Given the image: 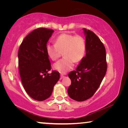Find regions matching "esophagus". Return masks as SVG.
Returning a JSON list of instances; mask_svg holds the SVG:
<instances>
[{
    "label": "esophagus",
    "instance_id": "34e87169",
    "mask_svg": "<svg viewBox=\"0 0 128 128\" xmlns=\"http://www.w3.org/2000/svg\"><path fill=\"white\" fill-rule=\"evenodd\" d=\"M64 77V76L63 75V74H61V75H60V79H62V78H63Z\"/></svg>",
    "mask_w": 128,
    "mask_h": 128
}]
</instances>
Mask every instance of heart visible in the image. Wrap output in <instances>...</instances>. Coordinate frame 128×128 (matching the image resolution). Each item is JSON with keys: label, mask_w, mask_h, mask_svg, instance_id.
<instances>
[{"label": "heart", "mask_w": 128, "mask_h": 128, "mask_svg": "<svg viewBox=\"0 0 128 128\" xmlns=\"http://www.w3.org/2000/svg\"><path fill=\"white\" fill-rule=\"evenodd\" d=\"M86 51L85 40L83 36L71 34H62L55 39V44L48 43L46 51L52 60H57L62 52L64 58L54 65V68L62 73L72 69L74 62H78L84 59Z\"/></svg>", "instance_id": "heart-1"}]
</instances>
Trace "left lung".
<instances>
[{"mask_svg": "<svg viewBox=\"0 0 128 128\" xmlns=\"http://www.w3.org/2000/svg\"><path fill=\"white\" fill-rule=\"evenodd\" d=\"M86 53L76 70L68 74L71 85L68 89L70 98L82 102L90 98L99 88L107 72L105 47L98 36L84 28Z\"/></svg>", "mask_w": 128, "mask_h": 128, "instance_id": "8db88e82", "label": "left lung"}]
</instances>
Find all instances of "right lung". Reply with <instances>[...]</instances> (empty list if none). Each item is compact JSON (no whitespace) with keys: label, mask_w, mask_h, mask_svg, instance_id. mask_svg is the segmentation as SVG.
<instances>
[{"label":"right lung","mask_w":128,"mask_h":128,"mask_svg":"<svg viewBox=\"0 0 128 128\" xmlns=\"http://www.w3.org/2000/svg\"><path fill=\"white\" fill-rule=\"evenodd\" d=\"M54 30L40 28L24 38L18 50V69L24 88L34 100L48 98L54 86L60 78V73L51 70V62L46 51L47 43Z\"/></svg>","instance_id":"1"}]
</instances>
